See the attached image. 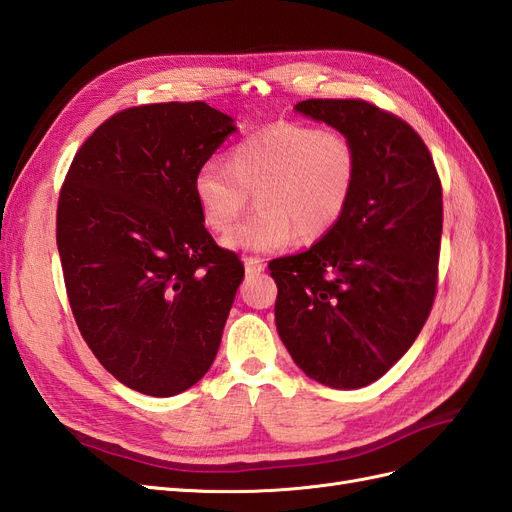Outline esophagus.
Here are the masks:
<instances>
[{"label":"esophagus","instance_id":"34e87169","mask_svg":"<svg viewBox=\"0 0 512 512\" xmlns=\"http://www.w3.org/2000/svg\"><path fill=\"white\" fill-rule=\"evenodd\" d=\"M243 265H245V271L250 275L265 271V262H262L260 258H243Z\"/></svg>","mask_w":512,"mask_h":512}]
</instances>
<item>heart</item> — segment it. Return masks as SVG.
<instances>
[{
  "label": "heart",
  "instance_id": "b5f03b06",
  "mask_svg": "<svg viewBox=\"0 0 512 512\" xmlns=\"http://www.w3.org/2000/svg\"><path fill=\"white\" fill-rule=\"evenodd\" d=\"M359 181V151L339 130L280 121L245 136L228 151L226 168L207 162L192 177L200 220L226 232L255 196L254 219L224 237L230 250L277 252L297 235L314 243L339 224Z\"/></svg>",
  "mask_w": 512,
  "mask_h": 512
}]
</instances>
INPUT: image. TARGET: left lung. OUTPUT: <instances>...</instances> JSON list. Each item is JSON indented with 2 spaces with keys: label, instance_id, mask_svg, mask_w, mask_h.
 <instances>
[{
  "label": "left lung",
  "instance_id": "1",
  "mask_svg": "<svg viewBox=\"0 0 512 512\" xmlns=\"http://www.w3.org/2000/svg\"><path fill=\"white\" fill-rule=\"evenodd\" d=\"M294 111L352 138L359 181L329 235L269 262L277 333L305 376L361 389L408 352L431 312L442 185L423 138L393 113L365 100H303Z\"/></svg>",
  "mask_w": 512,
  "mask_h": 512
}]
</instances>
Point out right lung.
Listing matches in <instances>:
<instances>
[{
	"instance_id": "obj_1",
	"label": "right lung",
	"mask_w": 512,
	"mask_h": 512,
	"mask_svg": "<svg viewBox=\"0 0 512 512\" xmlns=\"http://www.w3.org/2000/svg\"><path fill=\"white\" fill-rule=\"evenodd\" d=\"M205 102L132 106L76 151L57 250L79 331L128 389L173 397L218 354L243 265L200 220L192 177L235 132Z\"/></svg>"
}]
</instances>
